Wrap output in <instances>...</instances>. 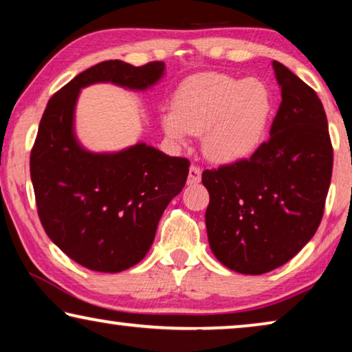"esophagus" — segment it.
Listing matches in <instances>:
<instances>
[{"label": "esophagus", "instance_id": "34e87169", "mask_svg": "<svg viewBox=\"0 0 352 352\" xmlns=\"http://www.w3.org/2000/svg\"><path fill=\"white\" fill-rule=\"evenodd\" d=\"M201 174H202L201 167L192 164L190 167V174H188V185H196V183L201 182Z\"/></svg>", "mask_w": 352, "mask_h": 352}]
</instances>
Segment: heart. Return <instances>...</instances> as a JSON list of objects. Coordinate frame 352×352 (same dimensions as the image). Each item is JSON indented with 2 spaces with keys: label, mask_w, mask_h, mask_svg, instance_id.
<instances>
[{
  "label": "heart",
  "mask_w": 352,
  "mask_h": 352,
  "mask_svg": "<svg viewBox=\"0 0 352 352\" xmlns=\"http://www.w3.org/2000/svg\"><path fill=\"white\" fill-rule=\"evenodd\" d=\"M270 113V91L259 78L242 80L210 72L182 83L174 110H166L161 123L167 138L175 142L204 133V153L214 162L229 164L254 153Z\"/></svg>",
  "instance_id": "1"
}]
</instances>
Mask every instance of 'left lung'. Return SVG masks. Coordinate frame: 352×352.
Instances as JSON below:
<instances>
[{"label":"left lung","instance_id":"8db88e82","mask_svg":"<svg viewBox=\"0 0 352 352\" xmlns=\"http://www.w3.org/2000/svg\"><path fill=\"white\" fill-rule=\"evenodd\" d=\"M281 104L251 158L204 170L208 243L228 269L262 275L292 259L322 219L333 150L316 91L274 61Z\"/></svg>","mask_w":352,"mask_h":352}]
</instances>
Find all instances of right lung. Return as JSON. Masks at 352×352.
I'll use <instances>...</instances> for the list:
<instances>
[{"mask_svg":"<svg viewBox=\"0 0 352 352\" xmlns=\"http://www.w3.org/2000/svg\"><path fill=\"white\" fill-rule=\"evenodd\" d=\"M164 76V63H98L50 98L30 156L38 214L63 253L94 272H122L148 253L166 207L185 186L190 161L139 142L117 153L78 144L74 112L91 83L144 91Z\"/></svg>","mask_w":352,"mask_h":352,"instance_id":"obj_1","label":"right lung"}]
</instances>
